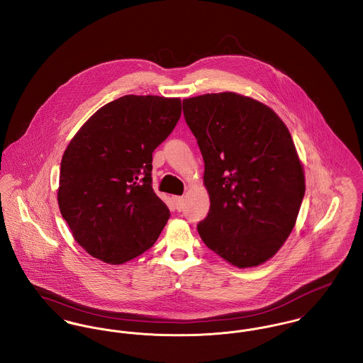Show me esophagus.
I'll list each match as a JSON object with an SVG mask.
<instances>
[{"label":"esophagus","mask_w":363,"mask_h":363,"mask_svg":"<svg viewBox=\"0 0 363 363\" xmlns=\"http://www.w3.org/2000/svg\"><path fill=\"white\" fill-rule=\"evenodd\" d=\"M172 200H174L175 208H177L178 211H181V210L184 208V206H185V199H184L182 196H174V197H172Z\"/></svg>","instance_id":"1"}]
</instances>
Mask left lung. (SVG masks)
<instances>
[{
  "label": "left lung",
  "instance_id": "left-lung-1",
  "mask_svg": "<svg viewBox=\"0 0 363 363\" xmlns=\"http://www.w3.org/2000/svg\"><path fill=\"white\" fill-rule=\"evenodd\" d=\"M204 160L210 211L201 240L238 268L272 258L294 228L306 194L291 135L267 105L235 92L184 99Z\"/></svg>",
  "mask_w": 363,
  "mask_h": 363
}]
</instances>
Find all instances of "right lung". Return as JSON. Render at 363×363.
Returning <instances> with one entry per match:
<instances>
[{
  "instance_id": "obj_1",
  "label": "right lung",
  "mask_w": 363,
  "mask_h": 363,
  "mask_svg": "<svg viewBox=\"0 0 363 363\" xmlns=\"http://www.w3.org/2000/svg\"><path fill=\"white\" fill-rule=\"evenodd\" d=\"M181 109L179 98L125 95L94 113L67 145L57 204L92 257L123 264L157 240L169 210L152 188V153Z\"/></svg>"
}]
</instances>
